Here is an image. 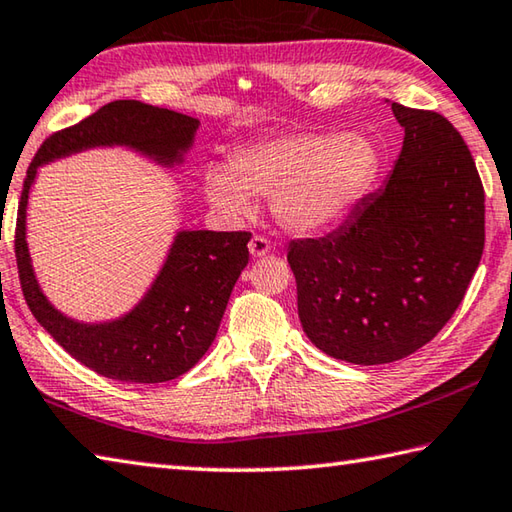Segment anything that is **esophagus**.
Returning <instances> with one entry per match:
<instances>
[{"label":"esophagus","mask_w":512,"mask_h":512,"mask_svg":"<svg viewBox=\"0 0 512 512\" xmlns=\"http://www.w3.org/2000/svg\"><path fill=\"white\" fill-rule=\"evenodd\" d=\"M271 248H273L271 239H266L262 235H255L253 239L248 241V250H250V255H253V257H264V255L271 253Z\"/></svg>","instance_id":"obj_1"}]
</instances>
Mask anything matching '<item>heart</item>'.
I'll use <instances>...</instances> for the list:
<instances>
[{
	"mask_svg": "<svg viewBox=\"0 0 512 512\" xmlns=\"http://www.w3.org/2000/svg\"><path fill=\"white\" fill-rule=\"evenodd\" d=\"M380 167V152L360 132H291L250 143L228 165H210L203 194L221 217L253 215L255 197H271L280 224L311 235L331 226L360 199Z\"/></svg>",
	"mask_w": 512,
	"mask_h": 512,
	"instance_id": "obj_1",
	"label": "heart"
}]
</instances>
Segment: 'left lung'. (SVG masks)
Segmentation results:
<instances>
[{"mask_svg":"<svg viewBox=\"0 0 512 512\" xmlns=\"http://www.w3.org/2000/svg\"><path fill=\"white\" fill-rule=\"evenodd\" d=\"M392 105L405 129L392 174L338 230L288 244L302 329L327 356L385 365L427 345L457 311L483 253V185L436 111Z\"/></svg>","mask_w":512,"mask_h":512,"instance_id":"left-lung-1","label":"left lung"}]
</instances>
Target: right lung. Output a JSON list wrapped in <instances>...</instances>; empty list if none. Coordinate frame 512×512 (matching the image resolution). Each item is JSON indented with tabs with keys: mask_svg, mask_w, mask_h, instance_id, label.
<instances>
[{
	"mask_svg": "<svg viewBox=\"0 0 512 512\" xmlns=\"http://www.w3.org/2000/svg\"><path fill=\"white\" fill-rule=\"evenodd\" d=\"M199 120L138 100H114L78 125L46 138L26 172L17 210L15 257L31 313L82 365L120 383H165L190 371L215 342L241 271L250 232L179 230L152 286L114 320L82 322L55 309L37 282L26 208L37 167L96 147H127L163 167L183 165Z\"/></svg>",
	"mask_w": 512,
	"mask_h": 512,
	"instance_id": "obj_1",
	"label": "right lung"
}]
</instances>
